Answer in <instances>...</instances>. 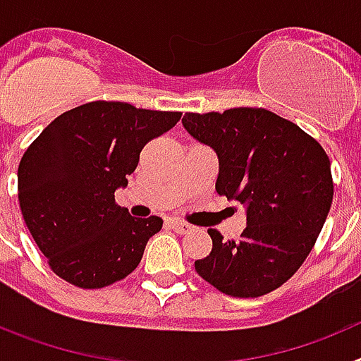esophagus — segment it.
<instances>
[{
    "mask_svg": "<svg viewBox=\"0 0 361 361\" xmlns=\"http://www.w3.org/2000/svg\"><path fill=\"white\" fill-rule=\"evenodd\" d=\"M168 226H170L175 233H178V235H186V233L191 229L190 224H186V222H183V220H177V219L168 220Z\"/></svg>",
    "mask_w": 361,
    "mask_h": 361,
    "instance_id": "esophagus-1",
    "label": "esophagus"
}]
</instances>
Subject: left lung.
<instances>
[{
    "mask_svg": "<svg viewBox=\"0 0 361 361\" xmlns=\"http://www.w3.org/2000/svg\"><path fill=\"white\" fill-rule=\"evenodd\" d=\"M184 128L219 157L215 190L245 206L240 240L208 229L212 253L195 269L220 293L257 298L304 264L333 204L325 149L291 121L264 108L186 114Z\"/></svg>",
    "mask_w": 361,
    "mask_h": 361,
    "instance_id": "obj_1",
    "label": "left lung"
}]
</instances>
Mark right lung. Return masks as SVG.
<instances>
[{"label": "right lung", "instance_id": "obj_1", "mask_svg": "<svg viewBox=\"0 0 361 361\" xmlns=\"http://www.w3.org/2000/svg\"><path fill=\"white\" fill-rule=\"evenodd\" d=\"M180 116L94 101L56 117L28 146L18 168L19 206L57 276L101 289L139 266L162 219L132 216L114 193L128 184L141 149Z\"/></svg>", "mask_w": 361, "mask_h": 361}]
</instances>
